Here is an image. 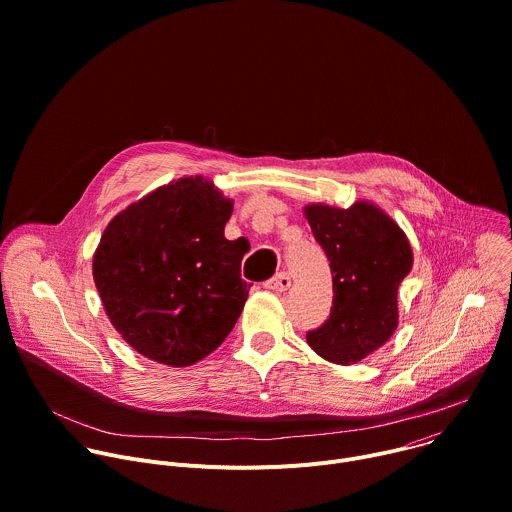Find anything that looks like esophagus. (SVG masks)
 I'll use <instances>...</instances> for the list:
<instances>
[{
	"label": "esophagus",
	"instance_id": "esophagus-1",
	"mask_svg": "<svg viewBox=\"0 0 512 512\" xmlns=\"http://www.w3.org/2000/svg\"><path fill=\"white\" fill-rule=\"evenodd\" d=\"M289 285H291V277L285 273V271H281V273H277L273 279H269L267 283H265V287L267 289H271V291H287L289 289Z\"/></svg>",
	"mask_w": 512,
	"mask_h": 512
}]
</instances>
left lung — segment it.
Returning <instances> with one entry per match:
<instances>
[{"label": "left lung", "mask_w": 512, "mask_h": 512, "mask_svg": "<svg viewBox=\"0 0 512 512\" xmlns=\"http://www.w3.org/2000/svg\"><path fill=\"white\" fill-rule=\"evenodd\" d=\"M333 279L329 319L307 331V344L333 364H356L382 348L398 327V287L414 255L398 223L368 201L350 209H303Z\"/></svg>", "instance_id": "left-lung-1"}]
</instances>
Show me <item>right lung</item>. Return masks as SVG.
I'll return each mask as SVG.
<instances>
[{
  "label": "right lung",
  "instance_id": "right-lung-1",
  "mask_svg": "<svg viewBox=\"0 0 512 512\" xmlns=\"http://www.w3.org/2000/svg\"><path fill=\"white\" fill-rule=\"evenodd\" d=\"M233 201L203 177L158 187L104 229L92 275L104 311L138 354L173 368L211 352L237 323L251 283L225 239Z\"/></svg>",
  "mask_w": 512,
  "mask_h": 512
}]
</instances>
